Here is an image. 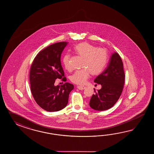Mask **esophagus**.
<instances>
[{
  "instance_id": "esophagus-1",
  "label": "esophagus",
  "mask_w": 154,
  "mask_h": 154,
  "mask_svg": "<svg viewBox=\"0 0 154 154\" xmlns=\"http://www.w3.org/2000/svg\"><path fill=\"white\" fill-rule=\"evenodd\" d=\"M77 88L79 90H84L86 88V87L84 86H78Z\"/></svg>"
}]
</instances>
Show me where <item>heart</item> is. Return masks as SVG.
I'll return each mask as SVG.
<instances>
[{"instance_id": "heart-1", "label": "heart", "mask_w": 154, "mask_h": 154, "mask_svg": "<svg viewBox=\"0 0 154 154\" xmlns=\"http://www.w3.org/2000/svg\"><path fill=\"white\" fill-rule=\"evenodd\" d=\"M74 49L76 54L84 59L82 63V69L76 71L70 79L75 84L83 85L90 74L93 76L98 75L103 72L108 61V53L104 48H98L88 42L79 43ZM70 59L71 56L69 54H66L63 58V64L68 71L72 70Z\"/></svg>"}]
</instances>
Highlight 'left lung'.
Returning <instances> with one entry per match:
<instances>
[{"label":"left lung","mask_w":154,"mask_h":154,"mask_svg":"<svg viewBox=\"0 0 154 154\" xmlns=\"http://www.w3.org/2000/svg\"><path fill=\"white\" fill-rule=\"evenodd\" d=\"M125 74L121 58L118 53L112 54L108 66L94 82L102 88L93 94L90 106L95 110L105 111L112 107L117 102L123 91Z\"/></svg>","instance_id":"left-lung-1"}]
</instances>
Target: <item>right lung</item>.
<instances>
[{
  "mask_svg": "<svg viewBox=\"0 0 154 154\" xmlns=\"http://www.w3.org/2000/svg\"><path fill=\"white\" fill-rule=\"evenodd\" d=\"M66 45V42H60L48 46L37 54L30 68L31 91L36 103L47 111H58L65 108L74 88L69 82L60 87L54 85L57 79L66 80L60 62Z\"/></svg>",
  "mask_w": 154,
  "mask_h": 154,
  "instance_id": "1",
  "label": "right lung"
}]
</instances>
